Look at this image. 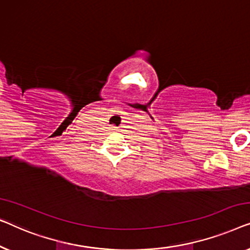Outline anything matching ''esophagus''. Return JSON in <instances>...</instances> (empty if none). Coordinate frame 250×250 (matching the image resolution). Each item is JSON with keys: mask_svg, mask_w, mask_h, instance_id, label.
Masks as SVG:
<instances>
[{"mask_svg": "<svg viewBox=\"0 0 250 250\" xmlns=\"http://www.w3.org/2000/svg\"><path fill=\"white\" fill-rule=\"evenodd\" d=\"M112 129H116V127H112Z\"/></svg>", "mask_w": 250, "mask_h": 250, "instance_id": "obj_1", "label": "esophagus"}]
</instances>
